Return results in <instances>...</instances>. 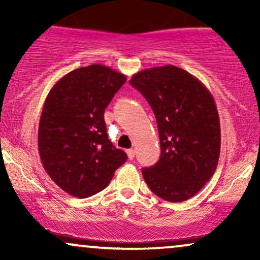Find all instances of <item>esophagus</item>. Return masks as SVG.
Listing matches in <instances>:
<instances>
[{"label":"esophagus","instance_id":"esophagus-1","mask_svg":"<svg viewBox=\"0 0 260 260\" xmlns=\"http://www.w3.org/2000/svg\"><path fill=\"white\" fill-rule=\"evenodd\" d=\"M134 155H136V151L133 150V149H128L127 150V156L129 160H133L134 159Z\"/></svg>","mask_w":260,"mask_h":260}]
</instances>
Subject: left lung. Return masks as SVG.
<instances>
[{
  "label": "left lung",
  "mask_w": 260,
  "mask_h": 260,
  "mask_svg": "<svg viewBox=\"0 0 260 260\" xmlns=\"http://www.w3.org/2000/svg\"><path fill=\"white\" fill-rule=\"evenodd\" d=\"M129 84L153 109L161 155L142 170L154 194L178 203L192 198L215 172L220 156L219 113L199 79L172 64L133 74Z\"/></svg>",
  "instance_id": "8db88e82"
}]
</instances>
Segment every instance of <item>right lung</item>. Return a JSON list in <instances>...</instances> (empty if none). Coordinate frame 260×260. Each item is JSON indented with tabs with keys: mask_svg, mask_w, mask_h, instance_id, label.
Listing matches in <instances>:
<instances>
[{
	"mask_svg": "<svg viewBox=\"0 0 260 260\" xmlns=\"http://www.w3.org/2000/svg\"><path fill=\"white\" fill-rule=\"evenodd\" d=\"M126 80L112 68L91 64L67 73L47 94L39 123V154L47 175L68 194H96L127 160L110 142L104 120Z\"/></svg>",
	"mask_w": 260,
	"mask_h": 260,
	"instance_id": "right-lung-1",
	"label": "right lung"
}]
</instances>
